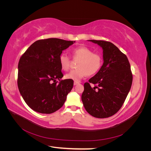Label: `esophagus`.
I'll return each mask as SVG.
<instances>
[{"instance_id":"34e87169","label":"esophagus","mask_w":151,"mask_h":151,"mask_svg":"<svg viewBox=\"0 0 151 151\" xmlns=\"http://www.w3.org/2000/svg\"><path fill=\"white\" fill-rule=\"evenodd\" d=\"M79 83H78V82H74V86H76V85H77V84H79Z\"/></svg>"}]
</instances>
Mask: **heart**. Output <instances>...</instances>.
<instances>
[{
	"instance_id": "heart-1",
	"label": "heart",
	"mask_w": 151,
	"mask_h": 151,
	"mask_svg": "<svg viewBox=\"0 0 151 151\" xmlns=\"http://www.w3.org/2000/svg\"><path fill=\"white\" fill-rule=\"evenodd\" d=\"M74 60H79L77 69L72 70L65 75L67 79L79 82L86 75H94L101 69L103 65V58L99 53H93L90 48L81 47L72 50ZM60 67L63 70H68L70 66V58L65 53L60 55L58 58Z\"/></svg>"
}]
</instances>
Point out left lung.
<instances>
[{
  "instance_id": "left-lung-1",
  "label": "left lung",
  "mask_w": 151,
  "mask_h": 151,
  "mask_svg": "<svg viewBox=\"0 0 151 151\" xmlns=\"http://www.w3.org/2000/svg\"><path fill=\"white\" fill-rule=\"evenodd\" d=\"M103 49V64L96 74L84 85L81 99L91 115L99 118L111 116L121 108L132 84L129 60L115 45L89 40ZM90 83L96 85L91 87Z\"/></svg>"
}]
</instances>
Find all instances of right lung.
I'll return each instance as SVG.
<instances>
[{"instance_id": "add662e5", "label": "right lung", "mask_w": 151, "mask_h": 151, "mask_svg": "<svg viewBox=\"0 0 151 151\" xmlns=\"http://www.w3.org/2000/svg\"><path fill=\"white\" fill-rule=\"evenodd\" d=\"M73 41L58 38L38 40L27 49L18 63L17 86L26 103L33 110L50 114L64 104L74 81L63 76L58 58Z\"/></svg>"}]
</instances>
